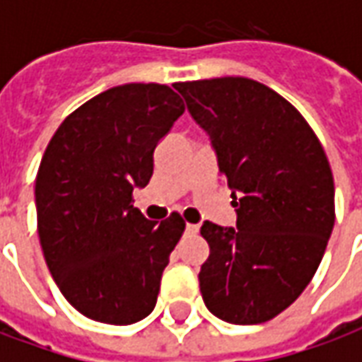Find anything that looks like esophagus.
<instances>
[{
    "label": "esophagus",
    "mask_w": 362,
    "mask_h": 362,
    "mask_svg": "<svg viewBox=\"0 0 362 362\" xmlns=\"http://www.w3.org/2000/svg\"><path fill=\"white\" fill-rule=\"evenodd\" d=\"M197 230H199V227H197V225H192V223H188V225H186V233H188V235H196Z\"/></svg>",
    "instance_id": "esophagus-1"
}]
</instances>
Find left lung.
<instances>
[{
    "label": "left lung",
    "mask_w": 362,
    "mask_h": 362,
    "mask_svg": "<svg viewBox=\"0 0 362 362\" xmlns=\"http://www.w3.org/2000/svg\"><path fill=\"white\" fill-rule=\"evenodd\" d=\"M230 188L236 228L205 221V306L228 324L275 318L318 269L335 223L334 176L293 104L246 77L176 83Z\"/></svg>",
    "instance_id": "left-lung-1"
}]
</instances>
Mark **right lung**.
<instances>
[{
	"mask_svg": "<svg viewBox=\"0 0 362 362\" xmlns=\"http://www.w3.org/2000/svg\"><path fill=\"white\" fill-rule=\"evenodd\" d=\"M184 103L168 85L127 83L71 112L36 174V219L44 259L75 310L127 326L149 316L160 277L186 223H160L134 207L153 176V153Z\"/></svg>",
	"mask_w": 362,
	"mask_h": 362,
	"instance_id": "obj_1",
	"label": "right lung"
}]
</instances>
